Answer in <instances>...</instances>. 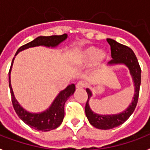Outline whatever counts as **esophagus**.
<instances>
[{"label": "esophagus", "instance_id": "1", "mask_svg": "<svg viewBox=\"0 0 150 150\" xmlns=\"http://www.w3.org/2000/svg\"><path fill=\"white\" fill-rule=\"evenodd\" d=\"M86 84L85 82H83V81H79V82H78L77 84H76V88H78V89L84 88L86 87Z\"/></svg>", "mask_w": 150, "mask_h": 150}]
</instances>
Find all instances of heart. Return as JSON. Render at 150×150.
Wrapping results in <instances>:
<instances>
[{
	"instance_id": "heart-1",
	"label": "heart",
	"mask_w": 150,
	"mask_h": 150,
	"mask_svg": "<svg viewBox=\"0 0 150 150\" xmlns=\"http://www.w3.org/2000/svg\"><path fill=\"white\" fill-rule=\"evenodd\" d=\"M107 58V55L105 52L100 51V49L95 46H90L86 48L77 57V61L83 64H90L97 60L98 64H101Z\"/></svg>"
}]
</instances>
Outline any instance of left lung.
Wrapping results in <instances>:
<instances>
[{
  "mask_svg": "<svg viewBox=\"0 0 150 150\" xmlns=\"http://www.w3.org/2000/svg\"><path fill=\"white\" fill-rule=\"evenodd\" d=\"M107 42L111 46V56L112 60L108 62V64H123L130 70L134 86V95L131 105L123 112L116 115H98L91 110L89 105V100L92 96V93L89 89H86L88 99L86 104L85 112L90 123L94 127L102 130L114 128L123 124L131 116L137 105L139 96V90L141 85V67L134 52L131 48L122 45L115 40L107 38Z\"/></svg>",
  "mask_w": 150,
  "mask_h": 150,
  "instance_id": "obj_1",
  "label": "left lung"
}]
</instances>
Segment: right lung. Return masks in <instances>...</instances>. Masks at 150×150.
Segmentation results:
<instances>
[{"label":"right lung","mask_w":150,"mask_h":150,"mask_svg":"<svg viewBox=\"0 0 150 150\" xmlns=\"http://www.w3.org/2000/svg\"><path fill=\"white\" fill-rule=\"evenodd\" d=\"M67 38L66 34L62 35H52V36H40L36 38L32 42L26 45H22L17 50L16 55L23 50L30 47H35L39 45H44L46 47H55L58 45L64 42ZM15 57L11 62V67L8 73V83L10 92H11V102L19 118L23 121L26 124L30 126L32 128L37 131H49L53 129H56L61 124L64 117V104L67 98L74 93L75 90V84H71L65 90L60 92L52 105L48 109L40 113H30L27 112L24 108L21 107L19 102L15 98L13 90L11 86V70Z\"/></svg>","instance_id":"1"}]
</instances>
